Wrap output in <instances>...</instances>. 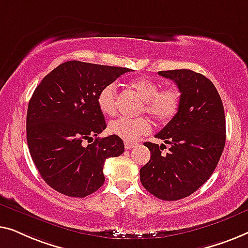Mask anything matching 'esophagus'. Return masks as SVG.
I'll return each mask as SVG.
<instances>
[{"label":"esophagus","mask_w":248,"mask_h":248,"mask_svg":"<svg viewBox=\"0 0 248 248\" xmlns=\"http://www.w3.org/2000/svg\"><path fill=\"white\" fill-rule=\"evenodd\" d=\"M137 146V144L136 142H131V141H124V147L125 149H130V148H134Z\"/></svg>","instance_id":"obj_1"}]
</instances>
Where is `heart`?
<instances>
[{
	"label": "heart",
	"mask_w": 248,
	"mask_h": 248,
	"mask_svg": "<svg viewBox=\"0 0 248 248\" xmlns=\"http://www.w3.org/2000/svg\"><path fill=\"white\" fill-rule=\"evenodd\" d=\"M128 88L142 100L140 111L151 116L156 123L165 124L172 120L181 104V93L174 86L159 89L158 82L149 78H138L128 83ZM97 107L106 116L117 113V93L112 84H109L97 94ZM152 125L144 117L129 119L119 118L111 121L109 131L125 141H137L141 136L151 131Z\"/></svg>",
	"instance_id": "1"
}]
</instances>
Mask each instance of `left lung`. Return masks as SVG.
Wrapping results in <instances>:
<instances>
[{
  "label": "left lung",
  "mask_w": 248,
  "mask_h": 248,
  "mask_svg": "<svg viewBox=\"0 0 248 248\" xmlns=\"http://www.w3.org/2000/svg\"><path fill=\"white\" fill-rule=\"evenodd\" d=\"M175 82L181 92L180 109L156 138L170 145L169 153L145 142L151 159L139 170L142 186L156 198L175 201L195 192L214 173L226 141L221 97L210 79L190 69L158 72Z\"/></svg>",
  "instance_id": "1"
}]
</instances>
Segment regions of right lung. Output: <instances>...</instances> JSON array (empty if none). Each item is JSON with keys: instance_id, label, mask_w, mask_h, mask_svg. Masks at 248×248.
<instances>
[{"instance_id": "obj_1", "label": "right lung", "mask_w": 248, "mask_h": 248, "mask_svg": "<svg viewBox=\"0 0 248 248\" xmlns=\"http://www.w3.org/2000/svg\"><path fill=\"white\" fill-rule=\"evenodd\" d=\"M125 67L69 61L44 78L27 112L28 147L38 172L57 192L85 198L104 183L103 166L124 152L117 136L99 138L107 128L97 94ZM95 137L92 144L85 141Z\"/></svg>"}]
</instances>
